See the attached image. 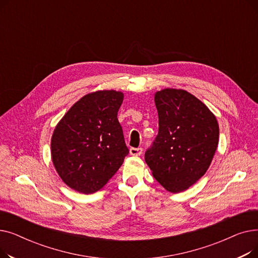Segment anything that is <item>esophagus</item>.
Instances as JSON below:
<instances>
[{
  "label": "esophagus",
  "instance_id": "34e87169",
  "mask_svg": "<svg viewBox=\"0 0 258 258\" xmlns=\"http://www.w3.org/2000/svg\"><path fill=\"white\" fill-rule=\"evenodd\" d=\"M143 150L141 147H132L130 150V153L132 156H140L142 154Z\"/></svg>",
  "mask_w": 258,
  "mask_h": 258
}]
</instances>
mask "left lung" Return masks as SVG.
Listing matches in <instances>:
<instances>
[{
  "label": "left lung",
  "mask_w": 258,
  "mask_h": 258,
  "mask_svg": "<svg viewBox=\"0 0 258 258\" xmlns=\"http://www.w3.org/2000/svg\"><path fill=\"white\" fill-rule=\"evenodd\" d=\"M159 132L145 162L166 190H186L205 174L219 144L220 130L209 108L184 90L155 95Z\"/></svg>",
  "instance_id": "1"
}]
</instances>
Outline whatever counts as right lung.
Segmentation results:
<instances>
[{
    "mask_svg": "<svg viewBox=\"0 0 258 258\" xmlns=\"http://www.w3.org/2000/svg\"><path fill=\"white\" fill-rule=\"evenodd\" d=\"M123 94L98 91L79 99L53 132L51 155L61 180L81 194H94L128 155L117 113Z\"/></svg>",
    "mask_w": 258,
    "mask_h": 258,
    "instance_id": "obj_1",
    "label": "right lung"
}]
</instances>
